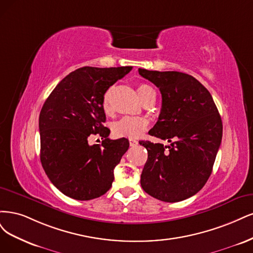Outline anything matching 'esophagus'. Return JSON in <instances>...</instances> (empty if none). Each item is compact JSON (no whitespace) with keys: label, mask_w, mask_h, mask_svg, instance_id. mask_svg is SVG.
<instances>
[{"label":"esophagus","mask_w":253,"mask_h":253,"mask_svg":"<svg viewBox=\"0 0 253 253\" xmlns=\"http://www.w3.org/2000/svg\"><path fill=\"white\" fill-rule=\"evenodd\" d=\"M129 144H130V146H131V147H134V146H136L138 144V142L136 140H133V138H130Z\"/></svg>","instance_id":"obj_1"}]
</instances>
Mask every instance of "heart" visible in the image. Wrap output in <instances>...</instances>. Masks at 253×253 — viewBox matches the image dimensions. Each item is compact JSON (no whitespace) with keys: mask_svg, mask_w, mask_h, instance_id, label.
<instances>
[{"mask_svg":"<svg viewBox=\"0 0 253 253\" xmlns=\"http://www.w3.org/2000/svg\"><path fill=\"white\" fill-rule=\"evenodd\" d=\"M112 93V87L106 90L102 100V108L105 113L111 112L110 97ZM137 93L142 102L150 94L156 93L147 84H140L137 87ZM148 127V120L142 117H124L115 122L111 126V131L117 137H128L137 138L140 137Z\"/></svg>","mask_w":253,"mask_h":253,"instance_id":"obj_1","label":"heart"}]
</instances>
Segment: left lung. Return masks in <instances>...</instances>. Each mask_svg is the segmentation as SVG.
<instances>
[{
  "instance_id": "8db88e82",
  "label": "left lung",
  "mask_w": 253,
  "mask_h": 253,
  "mask_svg": "<svg viewBox=\"0 0 253 253\" xmlns=\"http://www.w3.org/2000/svg\"><path fill=\"white\" fill-rule=\"evenodd\" d=\"M138 73L162 94L159 120L149 134L171 143L167 147L140 142L148 152L141 186L163 202L186 200L203 188L212 172L223 135L221 116L210 92L192 76L142 68Z\"/></svg>"
}]
</instances>
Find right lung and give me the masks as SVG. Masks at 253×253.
Masks as SVG:
<instances>
[{"label":"right lung","instance_id":"1","mask_svg":"<svg viewBox=\"0 0 253 253\" xmlns=\"http://www.w3.org/2000/svg\"><path fill=\"white\" fill-rule=\"evenodd\" d=\"M131 66L82 67L69 73L47 97L40 113L41 163L50 182L67 197L89 201L107 192L113 169L128 150L127 138L110 140L103 95ZM99 135L102 145L88 144Z\"/></svg>","mask_w":253,"mask_h":253}]
</instances>
